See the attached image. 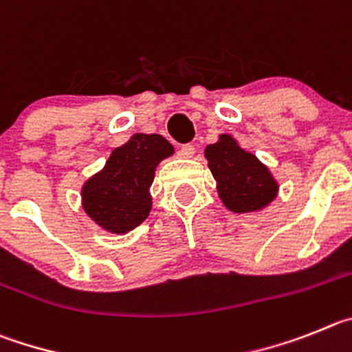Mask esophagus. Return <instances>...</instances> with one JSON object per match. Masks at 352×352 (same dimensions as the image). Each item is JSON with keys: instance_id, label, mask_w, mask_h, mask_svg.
<instances>
[{"instance_id": "obj_1", "label": "esophagus", "mask_w": 352, "mask_h": 352, "mask_svg": "<svg viewBox=\"0 0 352 352\" xmlns=\"http://www.w3.org/2000/svg\"><path fill=\"white\" fill-rule=\"evenodd\" d=\"M192 154H195V145L192 144L180 145V148H179L180 157H186V160H188V157H192Z\"/></svg>"}]
</instances>
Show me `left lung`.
<instances>
[{
  "label": "left lung",
  "mask_w": 352,
  "mask_h": 352,
  "mask_svg": "<svg viewBox=\"0 0 352 352\" xmlns=\"http://www.w3.org/2000/svg\"><path fill=\"white\" fill-rule=\"evenodd\" d=\"M208 168L217 180V191L230 210L236 214L259 210L277 195V184L265 164L236 145L230 135L205 148Z\"/></svg>",
  "instance_id": "1"
}]
</instances>
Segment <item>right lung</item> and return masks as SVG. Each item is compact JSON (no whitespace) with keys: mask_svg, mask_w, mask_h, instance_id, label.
<instances>
[{"mask_svg":"<svg viewBox=\"0 0 352 352\" xmlns=\"http://www.w3.org/2000/svg\"><path fill=\"white\" fill-rule=\"evenodd\" d=\"M172 154V144L161 135H135L113 151L103 172L87 180L82 191L84 210L112 233H128L140 226L153 204L148 188L154 168Z\"/></svg>","mask_w":352,"mask_h":352,"instance_id":"obj_1","label":"right lung"}]
</instances>
